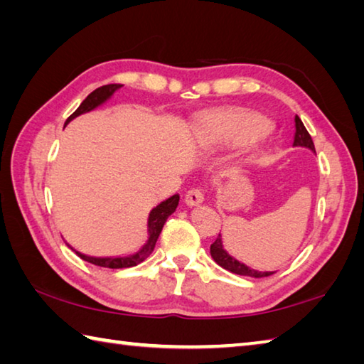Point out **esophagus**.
Masks as SVG:
<instances>
[{"label": "esophagus", "mask_w": 364, "mask_h": 364, "mask_svg": "<svg viewBox=\"0 0 364 364\" xmlns=\"http://www.w3.org/2000/svg\"><path fill=\"white\" fill-rule=\"evenodd\" d=\"M203 200H205V197L202 194V191L197 188L189 189L186 197H184V202H186L188 206H197L200 203H203Z\"/></svg>", "instance_id": "34e87169"}]
</instances>
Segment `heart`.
Wrapping results in <instances>:
<instances>
[{
    "mask_svg": "<svg viewBox=\"0 0 364 364\" xmlns=\"http://www.w3.org/2000/svg\"><path fill=\"white\" fill-rule=\"evenodd\" d=\"M270 123L250 111H219L202 119L197 125V142L205 150L218 151L233 146L257 144L267 136Z\"/></svg>",
    "mask_w": 364,
    "mask_h": 364,
    "instance_id": "obj_1",
    "label": "heart"
}]
</instances>
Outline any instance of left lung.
I'll return each mask as SVG.
<instances>
[{
    "instance_id": "obj_1",
    "label": "left lung",
    "mask_w": 364,
    "mask_h": 364,
    "mask_svg": "<svg viewBox=\"0 0 364 364\" xmlns=\"http://www.w3.org/2000/svg\"><path fill=\"white\" fill-rule=\"evenodd\" d=\"M292 145L294 146H305V149H310L313 153H316L313 139H311L310 133L306 131L304 123H301V120L299 119V115H296V136H294ZM211 257L220 267L227 269V270H230V272L237 274V275L262 278V277H269V275L275 274V272H259V270H255L247 264H244V262L237 261L235 257H231V255L225 249H223L220 233H219V237L211 244Z\"/></svg>"
}]
</instances>
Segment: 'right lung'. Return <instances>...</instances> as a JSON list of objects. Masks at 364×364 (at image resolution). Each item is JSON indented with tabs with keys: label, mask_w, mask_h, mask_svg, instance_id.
<instances>
[{
	"label": "right lung",
	"mask_w": 364,
	"mask_h": 364,
	"mask_svg": "<svg viewBox=\"0 0 364 364\" xmlns=\"http://www.w3.org/2000/svg\"><path fill=\"white\" fill-rule=\"evenodd\" d=\"M122 87V84H107V86H102L95 89L92 94L87 95V98L84 100V102L80 105L78 109H76L70 117L67 119L65 125L67 127L68 123H70L73 119L78 117L81 114H86L97 109L98 106H102L103 103H106L107 100H109L115 92ZM178 202H180V196L175 194L172 197L166 198L164 202H161L158 206H154L153 210L149 214V220H146V231H149V237H146L145 244L141 247V249L129 253V255H120V257H89V255H84L78 250H75L73 247L70 249L78 255V257L84 261L90 262V264H95L100 267H109V269H125V267H133L137 266L139 262H142L144 259H146L150 257V253L153 252L154 245H156L158 237L162 231V227H164L166 220L168 219V215H172L176 210Z\"/></svg>",
	"instance_id": "obj_1"
}]
</instances>
